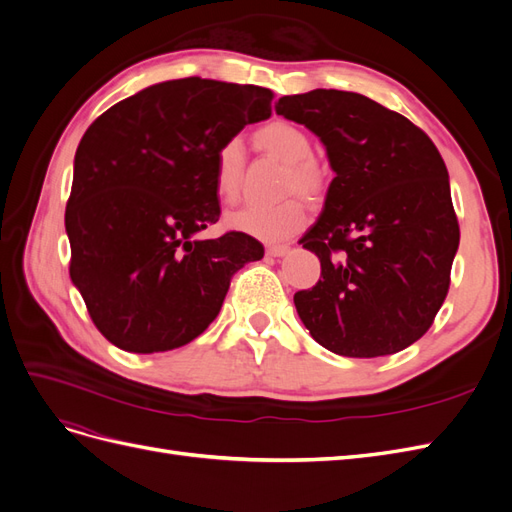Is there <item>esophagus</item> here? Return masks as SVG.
<instances>
[{
	"mask_svg": "<svg viewBox=\"0 0 512 512\" xmlns=\"http://www.w3.org/2000/svg\"><path fill=\"white\" fill-rule=\"evenodd\" d=\"M288 250H290V245H286V243L269 245V247H267V256H273V258H277V256H284V254H288Z\"/></svg>",
	"mask_w": 512,
	"mask_h": 512,
	"instance_id": "34e87169",
	"label": "esophagus"
}]
</instances>
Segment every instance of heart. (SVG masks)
I'll use <instances>...</instances> for the list:
<instances>
[{
  "instance_id": "1",
  "label": "heart",
  "mask_w": 512,
  "mask_h": 512,
  "mask_svg": "<svg viewBox=\"0 0 512 512\" xmlns=\"http://www.w3.org/2000/svg\"><path fill=\"white\" fill-rule=\"evenodd\" d=\"M254 145L286 164L282 194L288 198L273 207H243L230 213L226 224L228 228L260 241H280L294 235L307 220L303 200L290 194L318 198L327 188L329 175L327 168L312 156V136L297 123L286 119L265 123L254 132ZM243 166V145L239 138H228L213 156V190L224 203H235L239 198Z\"/></svg>"
}]
</instances>
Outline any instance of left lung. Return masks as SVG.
<instances>
[{
    "mask_svg": "<svg viewBox=\"0 0 512 512\" xmlns=\"http://www.w3.org/2000/svg\"><path fill=\"white\" fill-rule=\"evenodd\" d=\"M277 115L327 147L335 179L301 243L320 280L294 294L327 350L374 359L421 339L442 307L459 247L446 164L410 119L352 91L284 96Z\"/></svg>",
    "mask_w": 512,
    "mask_h": 512,
    "instance_id": "obj_1",
    "label": "left lung"
}]
</instances>
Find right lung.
Wrapping results in <instances>:
<instances>
[{
    "instance_id": "1",
    "label": "right lung",
    "mask_w": 512,
    "mask_h": 512,
    "mask_svg": "<svg viewBox=\"0 0 512 512\" xmlns=\"http://www.w3.org/2000/svg\"><path fill=\"white\" fill-rule=\"evenodd\" d=\"M273 91L209 79L166 81L102 113L81 138L66 205L70 277L113 346L166 352L220 314L230 280L265 256L220 220L213 156L247 123L271 115Z\"/></svg>"
}]
</instances>
